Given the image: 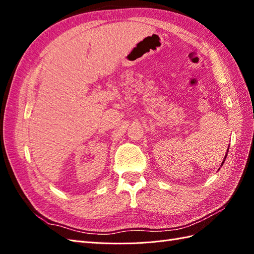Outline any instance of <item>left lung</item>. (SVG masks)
Returning <instances> with one entry per match:
<instances>
[{"label": "left lung", "instance_id": "1", "mask_svg": "<svg viewBox=\"0 0 254 254\" xmlns=\"http://www.w3.org/2000/svg\"><path fill=\"white\" fill-rule=\"evenodd\" d=\"M226 157H227V156H226ZM226 157H225V160H226ZM225 160H224V161H222V163H221V165H222V164H224V162H225Z\"/></svg>", "mask_w": 254, "mask_h": 254}]
</instances>
